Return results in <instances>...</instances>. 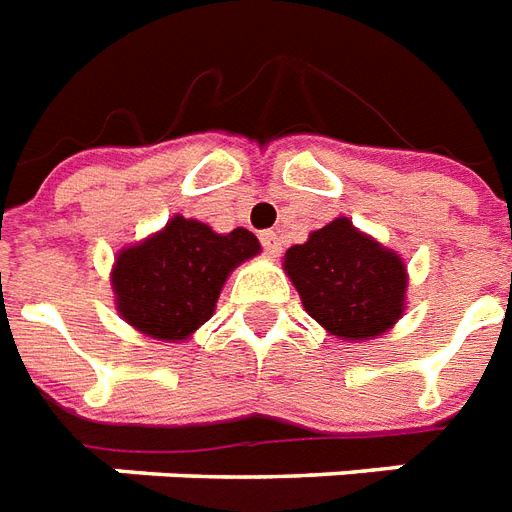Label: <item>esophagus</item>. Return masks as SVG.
Returning <instances> with one entry per match:
<instances>
[{
  "label": "esophagus",
  "instance_id": "esophagus-1",
  "mask_svg": "<svg viewBox=\"0 0 512 512\" xmlns=\"http://www.w3.org/2000/svg\"><path fill=\"white\" fill-rule=\"evenodd\" d=\"M260 241H263V249L268 255L279 257V252H282V239H279V233L265 230V233H260Z\"/></svg>",
  "mask_w": 512,
  "mask_h": 512
}]
</instances>
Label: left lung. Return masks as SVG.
Segmentation results:
<instances>
[{
    "label": "left lung",
    "mask_w": 512,
    "mask_h": 512,
    "mask_svg": "<svg viewBox=\"0 0 512 512\" xmlns=\"http://www.w3.org/2000/svg\"><path fill=\"white\" fill-rule=\"evenodd\" d=\"M284 273L308 317L341 341H373L389 333L408 308L405 260L354 228L349 217L327 222L287 249Z\"/></svg>",
    "instance_id": "1"
}]
</instances>
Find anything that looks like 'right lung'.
<instances>
[{
  "label": "right lung",
  "instance_id": "add662e5",
  "mask_svg": "<svg viewBox=\"0 0 512 512\" xmlns=\"http://www.w3.org/2000/svg\"><path fill=\"white\" fill-rule=\"evenodd\" d=\"M255 255L260 241L247 228L217 233L174 214L161 230L117 252L109 273L117 314L152 341H187L212 319L230 273Z\"/></svg>",
  "mask_w": 512,
  "mask_h": 512
}]
</instances>
